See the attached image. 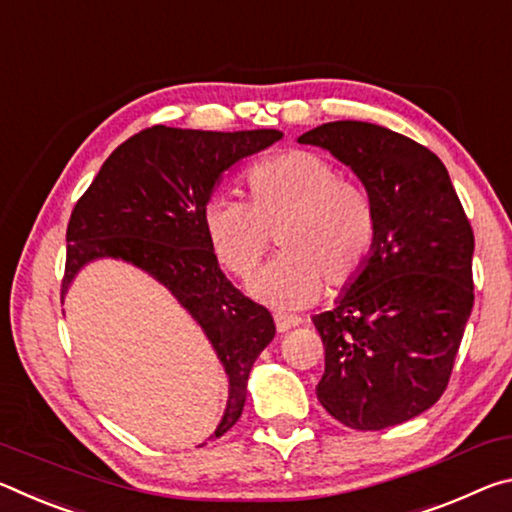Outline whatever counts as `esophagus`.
Instances as JSON below:
<instances>
[{"label": "esophagus", "instance_id": "34e87169", "mask_svg": "<svg viewBox=\"0 0 512 512\" xmlns=\"http://www.w3.org/2000/svg\"><path fill=\"white\" fill-rule=\"evenodd\" d=\"M274 324H276V331H279V333H288L290 329L299 326L301 320H299V317H292V315H274Z\"/></svg>", "mask_w": 512, "mask_h": 512}]
</instances>
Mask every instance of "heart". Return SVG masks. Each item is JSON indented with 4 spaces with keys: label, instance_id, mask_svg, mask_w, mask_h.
<instances>
[{
    "label": "heart",
    "instance_id": "1",
    "mask_svg": "<svg viewBox=\"0 0 512 512\" xmlns=\"http://www.w3.org/2000/svg\"><path fill=\"white\" fill-rule=\"evenodd\" d=\"M247 201L215 195L204 206V231L226 270L249 279L279 234L283 254L251 281V295L276 308H304L349 286L365 270L376 240L367 192L340 179L338 167L308 149L258 163L247 177Z\"/></svg>",
    "mask_w": 512,
    "mask_h": 512
}]
</instances>
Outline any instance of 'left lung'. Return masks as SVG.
Returning <instances> with one entry per match:
<instances>
[{
  "instance_id": "obj_1",
  "label": "left lung",
  "mask_w": 512,
  "mask_h": 512,
  "mask_svg": "<svg viewBox=\"0 0 512 512\" xmlns=\"http://www.w3.org/2000/svg\"><path fill=\"white\" fill-rule=\"evenodd\" d=\"M365 186L376 215L370 261L331 311L317 399L356 431L413 420L445 392L474 306V233L447 167L379 124L342 120L306 131Z\"/></svg>"
}]
</instances>
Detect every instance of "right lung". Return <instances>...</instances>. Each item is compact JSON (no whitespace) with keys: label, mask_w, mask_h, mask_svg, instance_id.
<instances>
[{"label":"right lung","mask_w":512,"mask_h":512,"mask_svg":"<svg viewBox=\"0 0 512 512\" xmlns=\"http://www.w3.org/2000/svg\"><path fill=\"white\" fill-rule=\"evenodd\" d=\"M276 129L195 131L158 127L122 142L83 192L67 224L63 295L83 267L124 261L177 299L211 342L229 379L213 438L238 422L247 381L276 326L220 270L204 231V206L224 172L281 140Z\"/></svg>","instance_id":"add662e5"}]
</instances>
